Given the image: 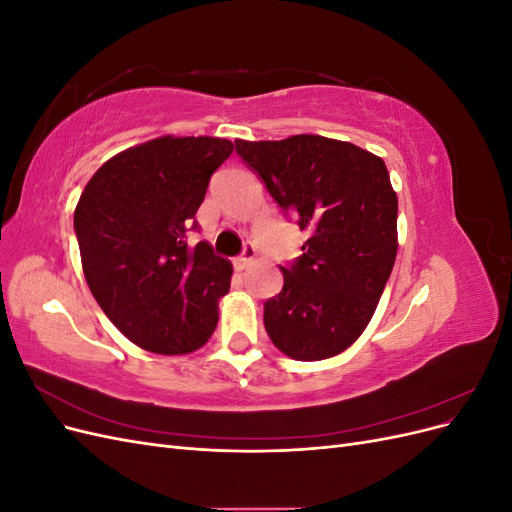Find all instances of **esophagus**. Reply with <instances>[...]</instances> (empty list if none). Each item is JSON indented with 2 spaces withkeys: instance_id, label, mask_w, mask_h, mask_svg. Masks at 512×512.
Masks as SVG:
<instances>
[{
  "instance_id": "34e87169",
  "label": "esophagus",
  "mask_w": 512,
  "mask_h": 512,
  "mask_svg": "<svg viewBox=\"0 0 512 512\" xmlns=\"http://www.w3.org/2000/svg\"><path fill=\"white\" fill-rule=\"evenodd\" d=\"M254 258H256V250H254V247H252V245H245L243 256L235 258V269H237V271H245L247 267L252 265Z\"/></svg>"
}]
</instances>
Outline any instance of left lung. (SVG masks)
<instances>
[{
	"mask_svg": "<svg viewBox=\"0 0 512 512\" xmlns=\"http://www.w3.org/2000/svg\"><path fill=\"white\" fill-rule=\"evenodd\" d=\"M299 228L303 254L280 267L284 288L265 303V329L294 361L350 348L374 316L397 256V194L382 158L318 134L235 141Z\"/></svg>",
	"mask_w": 512,
	"mask_h": 512,
	"instance_id": "obj_1",
	"label": "left lung"
}]
</instances>
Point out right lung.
Wrapping results in <instances>:
<instances>
[{
    "instance_id": "obj_1",
    "label": "right lung",
    "mask_w": 512,
    "mask_h": 512,
    "mask_svg": "<svg viewBox=\"0 0 512 512\" xmlns=\"http://www.w3.org/2000/svg\"><path fill=\"white\" fill-rule=\"evenodd\" d=\"M228 138L160 136L106 160L74 209L87 286L130 342L190 354L218 327L232 265L188 243L207 185L230 156Z\"/></svg>"
}]
</instances>
